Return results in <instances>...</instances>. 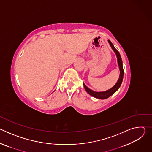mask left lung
Here are the masks:
<instances>
[{"label": "left lung", "mask_w": 152, "mask_h": 152, "mask_svg": "<svg viewBox=\"0 0 152 152\" xmlns=\"http://www.w3.org/2000/svg\"><path fill=\"white\" fill-rule=\"evenodd\" d=\"M108 42L110 43V45L111 47V48L113 49V50H114V52L115 53L117 58V62H118V67H119V69H120V76H119V79L117 81V82L115 83V85L112 87L111 89L108 90L107 91H103V92H96L94 91L93 90H91V89L88 88L87 86H86L83 83V86L86 90V91L90 95H91V96L97 98V99H106L108 97H110L111 96H112L113 94H114L120 88V86H121V84L122 83L123 81V75H124V70H123V62H122V59L121 58V56L120 55V53L118 52V51L114 48V45H113V43L111 42L110 40H108Z\"/></svg>", "instance_id": "obj_1"}]
</instances>
